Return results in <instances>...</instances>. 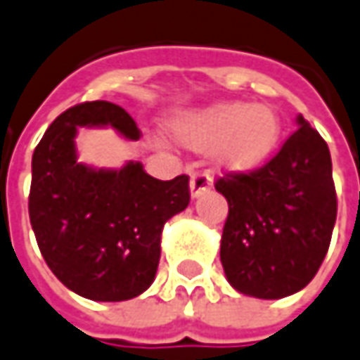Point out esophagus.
I'll use <instances>...</instances> for the list:
<instances>
[{
	"label": "esophagus",
	"instance_id": "1",
	"mask_svg": "<svg viewBox=\"0 0 360 360\" xmlns=\"http://www.w3.org/2000/svg\"><path fill=\"white\" fill-rule=\"evenodd\" d=\"M209 189H211V177H209V173L197 171V173L191 175V197H193V199L200 197L205 191Z\"/></svg>",
	"mask_w": 360,
	"mask_h": 360
}]
</instances>
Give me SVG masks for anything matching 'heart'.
I'll return each instance as SVG.
<instances>
[{"instance_id":"obj_1","label":"heart","mask_w":360,"mask_h":360,"mask_svg":"<svg viewBox=\"0 0 360 360\" xmlns=\"http://www.w3.org/2000/svg\"><path fill=\"white\" fill-rule=\"evenodd\" d=\"M171 134L185 148L212 149L224 171L250 173L272 158L282 138V118L268 104L217 102L173 120Z\"/></svg>"}]
</instances>
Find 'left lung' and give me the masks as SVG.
<instances>
[{
	"instance_id": "8db88e82",
	"label": "left lung",
	"mask_w": 360,
	"mask_h": 360,
	"mask_svg": "<svg viewBox=\"0 0 360 360\" xmlns=\"http://www.w3.org/2000/svg\"><path fill=\"white\" fill-rule=\"evenodd\" d=\"M260 169L229 173L214 187L229 200L221 262L234 290L280 300L314 280L337 219L331 153L303 116Z\"/></svg>"
}]
</instances>
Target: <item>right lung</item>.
I'll return each mask as SVG.
<instances>
[{"label": "right lung", "mask_w": 360, "mask_h": 360, "mask_svg": "<svg viewBox=\"0 0 360 360\" xmlns=\"http://www.w3.org/2000/svg\"><path fill=\"white\" fill-rule=\"evenodd\" d=\"M82 126H112L139 139L118 104L96 100L63 112L33 153L29 219L46 266L68 290L94 302H124L155 280L161 231L187 209L189 177L160 181L139 161L122 169L78 163L75 138Z\"/></svg>", "instance_id": "1"}]
</instances>
